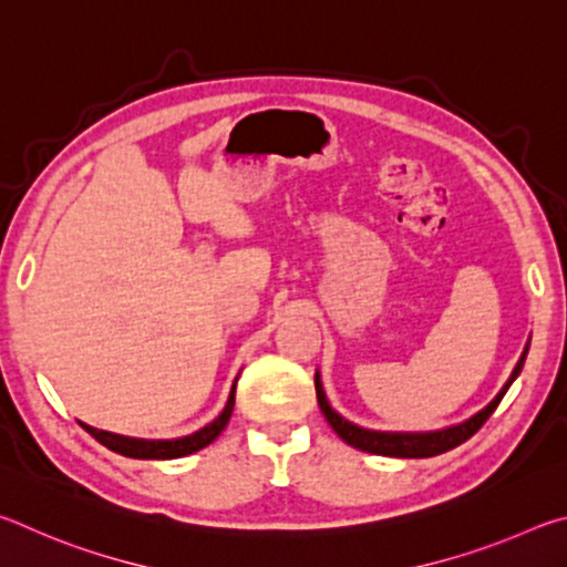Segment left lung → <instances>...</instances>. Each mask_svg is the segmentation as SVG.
Wrapping results in <instances>:
<instances>
[{"label":"left lung","mask_w":567,"mask_h":567,"mask_svg":"<svg viewBox=\"0 0 567 567\" xmlns=\"http://www.w3.org/2000/svg\"><path fill=\"white\" fill-rule=\"evenodd\" d=\"M528 349H530V341L525 343V351H523V355L518 359V363H515L511 379L505 381L501 393L495 395V399L488 405H485L483 411L471 415L468 421H463L458 425H451V429H443V431L389 433V431L361 429V425L346 421L343 415H339V413L331 409V403H329V399H326V393H323V385H321V375L319 373H316V399H319L321 413L326 415V421H329V425L336 431V435H339L343 443L353 445V449H359L363 453H373V455H389V458H431V455H441L445 451L455 449V445L465 443L475 431L481 429L485 421L491 419V413L498 409V403L503 401L505 391L511 389V383L518 379V373L523 371V363H525V355H528Z\"/></svg>","instance_id":"8db88e82"}]
</instances>
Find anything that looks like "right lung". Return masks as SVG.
I'll list each match as a JSON object with an SVG mask.
<instances>
[{"label": "right lung", "instance_id": "obj_1", "mask_svg": "<svg viewBox=\"0 0 567 567\" xmlns=\"http://www.w3.org/2000/svg\"><path fill=\"white\" fill-rule=\"evenodd\" d=\"M234 401H236V381L231 385V393H228L226 409L221 411L218 419H214L208 425H204L202 431H196L192 435H184V439H174V441H144V439H126V435H116L109 431H96L92 425H84L86 433H92L94 439L106 445L109 451H114L118 455H126V458H142V461H168V458H182V455H192L196 451L206 449L208 443H214L218 439V433L226 429L228 419H231L234 411Z\"/></svg>", "mask_w": 567, "mask_h": 567}]
</instances>
